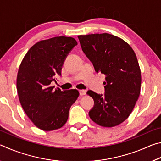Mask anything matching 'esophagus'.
<instances>
[{
    "instance_id": "34e87169",
    "label": "esophagus",
    "mask_w": 161,
    "mask_h": 161,
    "mask_svg": "<svg viewBox=\"0 0 161 161\" xmlns=\"http://www.w3.org/2000/svg\"><path fill=\"white\" fill-rule=\"evenodd\" d=\"M79 92H80V94L81 96H84V95L86 94V90H84V89H80Z\"/></svg>"
}]
</instances>
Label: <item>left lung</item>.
<instances>
[{
	"mask_svg": "<svg viewBox=\"0 0 161 161\" xmlns=\"http://www.w3.org/2000/svg\"><path fill=\"white\" fill-rule=\"evenodd\" d=\"M78 38L96 72L106 75L103 96L87 92L94 101L89 117L101 126H116L129 116L140 95L141 75L136 54L124 40L108 33Z\"/></svg>",
	"mask_w": 161,
	"mask_h": 161,
	"instance_id": "obj_1",
	"label": "left lung"
}]
</instances>
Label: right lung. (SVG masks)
<instances>
[{
	"label": "right lung",
	"instance_id": "obj_1",
	"mask_svg": "<svg viewBox=\"0 0 161 161\" xmlns=\"http://www.w3.org/2000/svg\"><path fill=\"white\" fill-rule=\"evenodd\" d=\"M77 45L70 37H54L40 40L24 57L17 75V91L20 104L38 129L49 131L60 129L69 116V108L80 95L77 89L54 90L50 84L61 75L68 53Z\"/></svg>",
	"mask_w": 161,
	"mask_h": 161
}]
</instances>
